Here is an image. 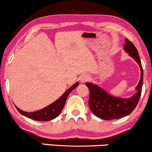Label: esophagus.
Listing matches in <instances>:
<instances>
[{
  "instance_id": "34e87169",
  "label": "esophagus",
  "mask_w": 152,
  "mask_h": 152,
  "mask_svg": "<svg viewBox=\"0 0 152 152\" xmlns=\"http://www.w3.org/2000/svg\"><path fill=\"white\" fill-rule=\"evenodd\" d=\"M89 80H90V77H89L88 75H85L82 77L80 81L82 83H85V82H86L87 81H88Z\"/></svg>"
}]
</instances>
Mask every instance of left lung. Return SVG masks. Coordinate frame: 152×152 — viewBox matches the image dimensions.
Listing matches in <instances>:
<instances>
[{
  "label": "left lung",
  "instance_id": "8db88e82",
  "mask_svg": "<svg viewBox=\"0 0 152 152\" xmlns=\"http://www.w3.org/2000/svg\"><path fill=\"white\" fill-rule=\"evenodd\" d=\"M124 50L135 59L140 68V79L136 88V93L133 96L128 98L114 97L96 84L86 83L90 92L89 108L95 115L103 120L119 119L129 115L136 107L140 99L143 84V70L138 50L127 39H125Z\"/></svg>",
  "mask_w": 152,
  "mask_h": 152
}]
</instances>
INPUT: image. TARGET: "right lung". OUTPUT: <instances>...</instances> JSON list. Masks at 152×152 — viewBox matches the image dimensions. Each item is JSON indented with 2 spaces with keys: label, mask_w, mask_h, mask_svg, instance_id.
<instances>
[{
  "label": "right lung",
  "mask_w": 152,
  "mask_h": 152,
  "mask_svg": "<svg viewBox=\"0 0 152 152\" xmlns=\"http://www.w3.org/2000/svg\"><path fill=\"white\" fill-rule=\"evenodd\" d=\"M78 85L79 83L76 82L70 88H68L59 99H57L51 104L43 108L42 109L39 110V111L34 112H26L18 109L16 106V108L20 114L30 118V119L37 120V121H49V120H52L55 119V118H57L59 115L62 109H63L64 105H65L66 100L67 99L68 95Z\"/></svg>",
  "instance_id": "right-lung-1"
}]
</instances>
